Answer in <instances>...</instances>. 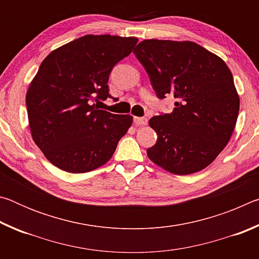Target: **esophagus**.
Segmentation results:
<instances>
[{
  "instance_id": "34e87169",
  "label": "esophagus",
  "mask_w": 259,
  "mask_h": 259,
  "mask_svg": "<svg viewBox=\"0 0 259 259\" xmlns=\"http://www.w3.org/2000/svg\"><path fill=\"white\" fill-rule=\"evenodd\" d=\"M134 122L137 125H146L147 124V119H146V117H135Z\"/></svg>"
}]
</instances>
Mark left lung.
Returning <instances> with one entry per match:
<instances>
[{
    "label": "left lung",
    "mask_w": 259,
    "mask_h": 259,
    "mask_svg": "<svg viewBox=\"0 0 259 259\" xmlns=\"http://www.w3.org/2000/svg\"><path fill=\"white\" fill-rule=\"evenodd\" d=\"M134 54L157 98L176 99L171 113L148 122L157 134L147 150L150 160L176 175L204 169L224 150L238 120L240 99L230 68L190 41L145 40Z\"/></svg>",
    "instance_id": "obj_1"
}]
</instances>
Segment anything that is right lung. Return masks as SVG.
<instances>
[{"instance_id":"add662e5","label":"right lung","mask_w":259,"mask_h":259,"mask_svg":"<svg viewBox=\"0 0 259 259\" xmlns=\"http://www.w3.org/2000/svg\"><path fill=\"white\" fill-rule=\"evenodd\" d=\"M138 40L85 35L48 55L26 95L32 137L52 164L72 174L106 163L133 116L99 109L113 98L108 78Z\"/></svg>"}]
</instances>
